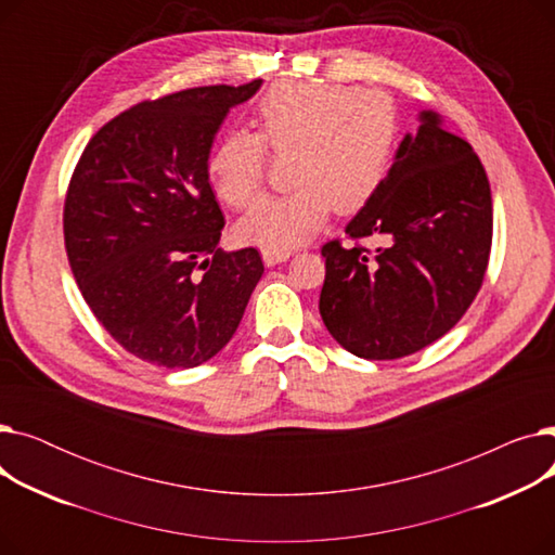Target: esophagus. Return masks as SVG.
I'll use <instances>...</instances> for the list:
<instances>
[{"label": "esophagus", "mask_w": 555, "mask_h": 555, "mask_svg": "<svg viewBox=\"0 0 555 555\" xmlns=\"http://www.w3.org/2000/svg\"><path fill=\"white\" fill-rule=\"evenodd\" d=\"M260 254H262V260H266V266L272 268V266H279V262H285L295 251L293 249H270V247H266Z\"/></svg>", "instance_id": "esophagus-1"}]
</instances>
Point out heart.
Returning <instances> with one entry per match:
<instances>
[{
  "label": "heart",
  "instance_id": "heart-1",
  "mask_svg": "<svg viewBox=\"0 0 555 555\" xmlns=\"http://www.w3.org/2000/svg\"><path fill=\"white\" fill-rule=\"evenodd\" d=\"M256 134L227 132L209 155V180L231 209H249L266 191L270 155L289 157L287 195L270 197L241 222V236L270 249L295 247L331 211L353 214L387 178L398 114L377 90L339 82H276L254 109Z\"/></svg>",
  "mask_w": 555,
  "mask_h": 555
}]
</instances>
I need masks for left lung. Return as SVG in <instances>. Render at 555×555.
Wrapping results in <instances>:
<instances>
[{"mask_svg":"<svg viewBox=\"0 0 555 555\" xmlns=\"http://www.w3.org/2000/svg\"><path fill=\"white\" fill-rule=\"evenodd\" d=\"M385 182L348 222L356 245L322 247L328 333L364 360L412 356L456 326L483 283L492 245L488 175L473 145L421 114ZM388 243L369 250L364 237Z\"/></svg>","mask_w":555,"mask_h":555,"instance_id":"left-lung-1","label":"left lung"}]
</instances>
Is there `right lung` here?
<instances>
[{
	"instance_id": "1",
	"label": "right lung",
	"mask_w": 555,
	"mask_h": 555,
	"mask_svg": "<svg viewBox=\"0 0 555 555\" xmlns=\"http://www.w3.org/2000/svg\"><path fill=\"white\" fill-rule=\"evenodd\" d=\"M262 80L141 101L85 145L65 195V249L82 299L134 358L191 369L236 333L262 276L258 249L218 247L209 151Z\"/></svg>"
}]
</instances>
